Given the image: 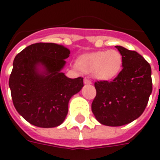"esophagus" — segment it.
Instances as JSON below:
<instances>
[{
    "label": "esophagus",
    "instance_id": "esophagus-1",
    "mask_svg": "<svg viewBox=\"0 0 160 160\" xmlns=\"http://www.w3.org/2000/svg\"><path fill=\"white\" fill-rule=\"evenodd\" d=\"M84 83H85V84H88V85H90V84H91V81H90L88 78H85V79H84Z\"/></svg>",
    "mask_w": 160,
    "mask_h": 160
}]
</instances>
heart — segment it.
Returning a JSON list of instances; mask_svg holds the SVG:
<instances>
[{"label":"heart","mask_w":160,"mask_h":160,"mask_svg":"<svg viewBox=\"0 0 160 160\" xmlns=\"http://www.w3.org/2000/svg\"><path fill=\"white\" fill-rule=\"evenodd\" d=\"M123 59L115 50L100 51L85 54L78 59V67L83 72L93 73L96 79L109 80L116 77L121 70Z\"/></svg>","instance_id":"heart-1"}]
</instances>
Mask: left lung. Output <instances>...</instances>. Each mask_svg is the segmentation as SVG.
<instances>
[{
	"label": "left lung",
	"instance_id": "8db88e82",
	"mask_svg": "<svg viewBox=\"0 0 160 160\" xmlns=\"http://www.w3.org/2000/svg\"><path fill=\"white\" fill-rule=\"evenodd\" d=\"M123 59L122 70L112 81L95 83L91 105L95 119L107 126H122L138 119L152 93L151 67L142 55L115 46Z\"/></svg>",
	"mask_w": 160,
	"mask_h": 160
}]
</instances>
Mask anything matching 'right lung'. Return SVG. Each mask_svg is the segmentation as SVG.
I'll return each instance as SVG.
<instances>
[{
	"instance_id": "obj_1",
	"label": "right lung",
	"mask_w": 160,
	"mask_h": 160,
	"mask_svg": "<svg viewBox=\"0 0 160 160\" xmlns=\"http://www.w3.org/2000/svg\"><path fill=\"white\" fill-rule=\"evenodd\" d=\"M70 51L62 45L36 43L14 59L9 87L16 111L41 128L59 126L68 114L70 98L84 86L83 78L62 72Z\"/></svg>"
}]
</instances>
